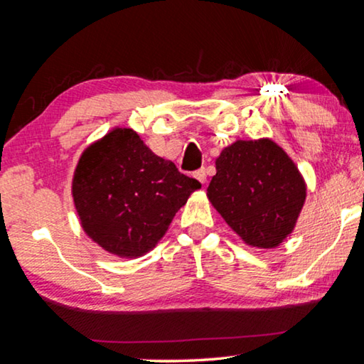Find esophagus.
Wrapping results in <instances>:
<instances>
[{
  "label": "esophagus",
  "instance_id": "34e87169",
  "mask_svg": "<svg viewBox=\"0 0 364 364\" xmlns=\"http://www.w3.org/2000/svg\"><path fill=\"white\" fill-rule=\"evenodd\" d=\"M194 176H196L197 180H199L202 184H205V183H207V171H205V168L197 170L196 173H194Z\"/></svg>",
  "mask_w": 364,
  "mask_h": 364
}]
</instances>
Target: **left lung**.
Returning <instances> with one entry per match:
<instances>
[{"mask_svg": "<svg viewBox=\"0 0 364 364\" xmlns=\"http://www.w3.org/2000/svg\"><path fill=\"white\" fill-rule=\"evenodd\" d=\"M207 197L228 226L258 249H274L294 231L304 208V176L274 141L237 139L215 160Z\"/></svg>", "mask_w": 364, "mask_h": 364, "instance_id": "obj_1", "label": "left lung"}]
</instances>
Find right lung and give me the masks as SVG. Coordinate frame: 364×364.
Segmentation results:
<instances>
[{
  "mask_svg": "<svg viewBox=\"0 0 364 364\" xmlns=\"http://www.w3.org/2000/svg\"><path fill=\"white\" fill-rule=\"evenodd\" d=\"M199 188L132 128H114L83 151L72 197L83 231L96 244L120 258H138L156 247Z\"/></svg>",
  "mask_w": 364,
  "mask_h": 364,
  "instance_id": "right-lung-1",
  "label": "right lung"
}]
</instances>
